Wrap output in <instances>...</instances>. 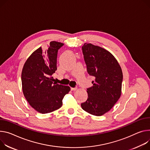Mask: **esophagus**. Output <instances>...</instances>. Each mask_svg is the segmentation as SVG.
Returning a JSON list of instances; mask_svg holds the SVG:
<instances>
[{"mask_svg": "<svg viewBox=\"0 0 150 150\" xmlns=\"http://www.w3.org/2000/svg\"><path fill=\"white\" fill-rule=\"evenodd\" d=\"M77 89V88L76 87H74V88H71V90H72V91H75V90H76Z\"/></svg>", "mask_w": 150, "mask_h": 150, "instance_id": "esophagus-1", "label": "esophagus"}]
</instances>
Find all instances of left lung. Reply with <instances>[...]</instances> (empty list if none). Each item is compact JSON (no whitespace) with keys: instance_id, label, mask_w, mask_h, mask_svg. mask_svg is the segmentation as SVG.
<instances>
[{"instance_id":"1","label":"left lung","mask_w":150,"mask_h":150,"mask_svg":"<svg viewBox=\"0 0 150 150\" xmlns=\"http://www.w3.org/2000/svg\"><path fill=\"white\" fill-rule=\"evenodd\" d=\"M82 50L87 72L94 79L93 86L87 88V100L81 106L89 114L100 116L110 111L121 96L122 71L107 50L91 44H84Z\"/></svg>"}]
</instances>
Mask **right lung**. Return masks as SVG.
Returning <instances> with one entry per match:
<instances>
[{
  "label": "right lung",
  "mask_w": 150,
  "mask_h": 150,
  "mask_svg": "<svg viewBox=\"0 0 150 150\" xmlns=\"http://www.w3.org/2000/svg\"><path fill=\"white\" fill-rule=\"evenodd\" d=\"M63 44L51 41L44 52L39 48L26 60L21 73L24 96L35 110L41 114L57 110L62 106L69 86L54 82L52 75L57 70L59 50Z\"/></svg>",
  "instance_id": "right-lung-1"
}]
</instances>
